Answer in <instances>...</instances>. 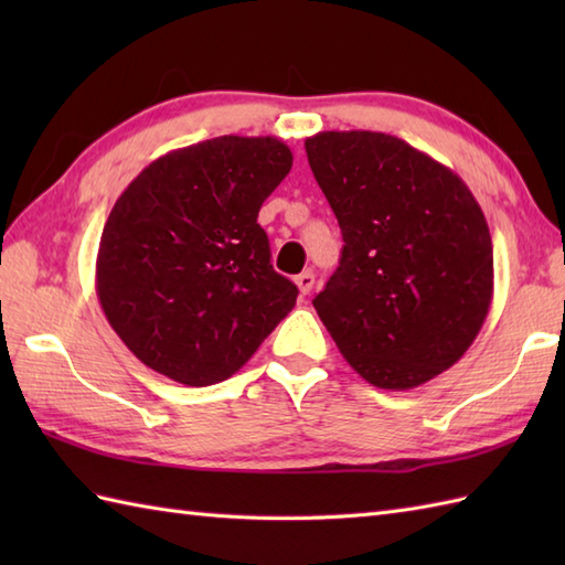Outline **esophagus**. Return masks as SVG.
<instances>
[{"instance_id": "1", "label": "esophagus", "mask_w": 565, "mask_h": 565, "mask_svg": "<svg viewBox=\"0 0 565 565\" xmlns=\"http://www.w3.org/2000/svg\"><path fill=\"white\" fill-rule=\"evenodd\" d=\"M296 286H298V291H301V296L310 294V291H313V286H316V274L310 269L301 271L296 276Z\"/></svg>"}]
</instances>
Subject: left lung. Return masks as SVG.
Masks as SVG:
<instances>
[{
	"instance_id": "1",
	"label": "left lung",
	"mask_w": 565,
	"mask_h": 565,
	"mask_svg": "<svg viewBox=\"0 0 565 565\" xmlns=\"http://www.w3.org/2000/svg\"><path fill=\"white\" fill-rule=\"evenodd\" d=\"M342 231L340 267L313 306L371 386L407 391L454 366L493 301V239L459 174L374 130L306 138Z\"/></svg>"
}]
</instances>
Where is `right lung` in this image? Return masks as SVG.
<instances>
[{
  "mask_svg": "<svg viewBox=\"0 0 565 565\" xmlns=\"http://www.w3.org/2000/svg\"><path fill=\"white\" fill-rule=\"evenodd\" d=\"M294 164L279 138L221 136L150 162L104 225L97 296L142 364L184 386L231 379L298 289L257 223Z\"/></svg>",
  "mask_w": 565,
  "mask_h": 565,
  "instance_id": "obj_1",
  "label": "right lung"
}]
</instances>
